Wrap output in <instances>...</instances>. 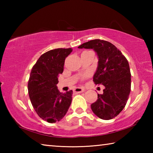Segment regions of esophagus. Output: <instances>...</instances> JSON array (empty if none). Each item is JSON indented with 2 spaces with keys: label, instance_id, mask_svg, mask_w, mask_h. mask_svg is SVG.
I'll return each instance as SVG.
<instances>
[{
  "label": "esophagus",
  "instance_id": "1",
  "mask_svg": "<svg viewBox=\"0 0 153 153\" xmlns=\"http://www.w3.org/2000/svg\"><path fill=\"white\" fill-rule=\"evenodd\" d=\"M84 91H85V90L84 88H75L74 90V92L75 93H76V94H78V93H82Z\"/></svg>",
  "mask_w": 153,
  "mask_h": 153
}]
</instances>
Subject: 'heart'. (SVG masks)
Wrapping results in <instances>:
<instances>
[{"instance_id": "obj_1", "label": "heart", "mask_w": 153, "mask_h": 153, "mask_svg": "<svg viewBox=\"0 0 153 153\" xmlns=\"http://www.w3.org/2000/svg\"><path fill=\"white\" fill-rule=\"evenodd\" d=\"M88 76H89V74H87L86 75H84V76H83V78H86V77H87Z\"/></svg>"}]
</instances>
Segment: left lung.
Segmentation results:
<instances>
[{
	"label": "left lung",
	"instance_id": "8db88e82",
	"mask_svg": "<svg viewBox=\"0 0 153 153\" xmlns=\"http://www.w3.org/2000/svg\"><path fill=\"white\" fill-rule=\"evenodd\" d=\"M97 52L98 62L93 77L96 85L105 86L102 94L91 105L96 115L102 120H111L125 107L131 90V73L127 59L115 45L107 41L96 39L78 46Z\"/></svg>",
	"mask_w": 153,
	"mask_h": 153
}]
</instances>
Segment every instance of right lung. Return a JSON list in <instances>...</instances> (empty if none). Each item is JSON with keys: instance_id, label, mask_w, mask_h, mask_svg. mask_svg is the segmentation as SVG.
<instances>
[{"instance_id": "1", "label": "right lung", "mask_w": 153, "mask_h": 153, "mask_svg": "<svg viewBox=\"0 0 153 153\" xmlns=\"http://www.w3.org/2000/svg\"><path fill=\"white\" fill-rule=\"evenodd\" d=\"M73 49L56 48L40 56L33 66L27 84L30 101L36 113L48 123L63 119L72 100L73 91L59 92L58 76L63 73L65 58Z\"/></svg>"}]
</instances>
